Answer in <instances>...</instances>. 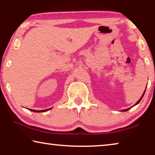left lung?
I'll return each mask as SVG.
<instances>
[{"label": "left lung", "instance_id": "1", "mask_svg": "<svg viewBox=\"0 0 155 155\" xmlns=\"http://www.w3.org/2000/svg\"><path fill=\"white\" fill-rule=\"evenodd\" d=\"M145 91H146V90L145 91H144V92H143V94H142V96H141V98L140 99V100H139V101H137V103H136L135 104V105H136V104H137L138 103H140V102L141 101V99H142V98H143V95H144V94H145ZM130 108H131V107H130ZM130 108H128V109H124V110H122V111H128V110H129Z\"/></svg>", "mask_w": 155, "mask_h": 155}]
</instances>
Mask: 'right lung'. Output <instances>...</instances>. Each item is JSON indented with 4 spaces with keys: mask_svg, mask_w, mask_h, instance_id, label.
<instances>
[{
    "mask_svg": "<svg viewBox=\"0 0 155 155\" xmlns=\"http://www.w3.org/2000/svg\"><path fill=\"white\" fill-rule=\"evenodd\" d=\"M51 109H45V110H40V111H36V110H34V109H29L30 111H33V112H38V113H40V112H46L48 111V110H50Z\"/></svg>",
    "mask_w": 155,
    "mask_h": 155,
    "instance_id": "1",
    "label": "right lung"
}]
</instances>
